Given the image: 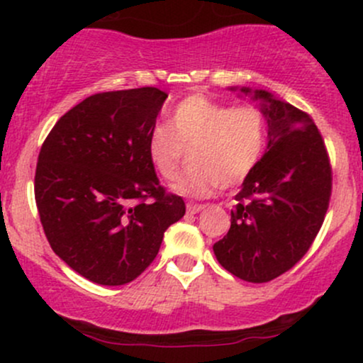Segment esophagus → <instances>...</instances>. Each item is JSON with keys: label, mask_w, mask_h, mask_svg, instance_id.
<instances>
[{"label": "esophagus", "mask_w": 363, "mask_h": 363, "mask_svg": "<svg viewBox=\"0 0 363 363\" xmlns=\"http://www.w3.org/2000/svg\"><path fill=\"white\" fill-rule=\"evenodd\" d=\"M203 208H205V205H198V203H187L186 210H187V213H189V215H194V213H199Z\"/></svg>", "instance_id": "34e87169"}]
</instances>
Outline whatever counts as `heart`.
<instances>
[{
	"label": "heart",
	"instance_id": "1",
	"mask_svg": "<svg viewBox=\"0 0 363 363\" xmlns=\"http://www.w3.org/2000/svg\"><path fill=\"white\" fill-rule=\"evenodd\" d=\"M268 138L264 114L254 106L232 107L205 95L179 102L169 128L160 124L148 136V158L165 181H174L189 152L191 169L172 189L206 198L218 186L234 187L259 164Z\"/></svg>",
	"mask_w": 363,
	"mask_h": 363
}]
</instances>
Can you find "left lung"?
<instances>
[{
  "label": "left lung",
  "mask_w": 363,
  "mask_h": 363,
  "mask_svg": "<svg viewBox=\"0 0 363 363\" xmlns=\"http://www.w3.org/2000/svg\"><path fill=\"white\" fill-rule=\"evenodd\" d=\"M240 91L262 102L268 147L244 179L230 230L213 252L234 277L266 283L294 268L314 242L331 198V165L309 114L266 90Z\"/></svg>",
  "instance_id": "left-lung-1"
}]
</instances>
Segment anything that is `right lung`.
<instances>
[{"label": "right lung", "mask_w": 363, "mask_h": 363, "mask_svg": "<svg viewBox=\"0 0 363 363\" xmlns=\"http://www.w3.org/2000/svg\"><path fill=\"white\" fill-rule=\"evenodd\" d=\"M167 94L155 86L102 91L66 112L43 143L35 203L52 251L99 285H124L157 257L186 213L148 158Z\"/></svg>", "instance_id": "add662e5"}]
</instances>
